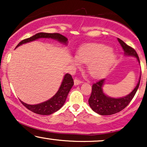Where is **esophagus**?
<instances>
[{"instance_id":"esophagus-1","label":"esophagus","mask_w":147,"mask_h":147,"mask_svg":"<svg viewBox=\"0 0 147 147\" xmlns=\"http://www.w3.org/2000/svg\"><path fill=\"white\" fill-rule=\"evenodd\" d=\"M82 82L81 80H79L78 79H74V84H75V86H77V85H79V84H82Z\"/></svg>"}]
</instances>
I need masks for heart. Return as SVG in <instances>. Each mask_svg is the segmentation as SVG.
<instances>
[{
	"instance_id": "obj_1",
	"label": "heart",
	"mask_w": 147,
	"mask_h": 147,
	"mask_svg": "<svg viewBox=\"0 0 147 147\" xmlns=\"http://www.w3.org/2000/svg\"><path fill=\"white\" fill-rule=\"evenodd\" d=\"M116 61L115 52L108 45L102 43H89L82 45L77 51V56L72 57L76 66L81 61L88 63V72L94 77L104 76L113 65Z\"/></svg>"
}]
</instances>
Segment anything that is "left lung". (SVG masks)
Masks as SVG:
<instances>
[{"label": "left lung", "mask_w": 147, "mask_h": 147, "mask_svg": "<svg viewBox=\"0 0 147 147\" xmlns=\"http://www.w3.org/2000/svg\"><path fill=\"white\" fill-rule=\"evenodd\" d=\"M117 40L124 50V55L127 57H136L138 61L140 63L139 57L136 50L126 45L124 41L119 38H117ZM140 79L141 75L135 88L129 95L122 97H119V98L109 97L104 93L102 88L104 85L105 79H101L92 85V92L88 99L89 106H90L92 111L101 115H110L119 113V111H122L124 108H126L132 100L139 87Z\"/></svg>", "instance_id": "8db88e82"}]
</instances>
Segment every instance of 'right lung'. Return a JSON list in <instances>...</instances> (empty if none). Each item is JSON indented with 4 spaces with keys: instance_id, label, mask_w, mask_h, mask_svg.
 Wrapping results in <instances>:
<instances>
[{
    "instance_id": "right-lung-1",
    "label": "right lung",
    "mask_w": 147,
    "mask_h": 147,
    "mask_svg": "<svg viewBox=\"0 0 147 147\" xmlns=\"http://www.w3.org/2000/svg\"><path fill=\"white\" fill-rule=\"evenodd\" d=\"M38 38H52V39L57 40V41L65 45H68V38L63 35L60 34L39 32L30 37V38L21 41L17 45L16 48L20 45L29 43V42L34 41L35 40L38 39ZM74 82L72 76L70 74L67 73L64 75L63 81H62L61 84L57 93L48 100L45 101L44 102L40 103V104H34V105L28 104L26 103L22 102L21 100L20 101L27 109L35 113L43 115H51L57 112L63 106L64 103L66 100L67 96H68L69 92H70V89L72 88Z\"/></svg>"
}]
</instances>
